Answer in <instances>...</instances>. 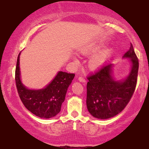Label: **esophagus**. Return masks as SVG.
Returning <instances> with one entry per match:
<instances>
[{
    "label": "esophagus",
    "instance_id": "1",
    "mask_svg": "<svg viewBox=\"0 0 149 149\" xmlns=\"http://www.w3.org/2000/svg\"><path fill=\"white\" fill-rule=\"evenodd\" d=\"M78 79H79V81H81V82H83V83L86 82V80H85V78H84V77H81V76H79V77H78Z\"/></svg>",
    "mask_w": 149,
    "mask_h": 149
}]
</instances>
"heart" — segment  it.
<instances>
[{
  "mask_svg": "<svg viewBox=\"0 0 149 149\" xmlns=\"http://www.w3.org/2000/svg\"><path fill=\"white\" fill-rule=\"evenodd\" d=\"M99 48V46H94L90 50L85 52V53H89V52H94ZM110 50L106 49L102 51L99 52V53L95 54L91 58L89 61V65L93 68L100 67L107 60L108 56H109Z\"/></svg>",
  "mask_w": 149,
  "mask_h": 149,
  "instance_id": "1",
  "label": "heart"
}]
</instances>
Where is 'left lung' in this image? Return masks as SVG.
Instances as JSON below:
<instances>
[{"mask_svg": "<svg viewBox=\"0 0 149 149\" xmlns=\"http://www.w3.org/2000/svg\"><path fill=\"white\" fill-rule=\"evenodd\" d=\"M123 57L130 58L132 63V71L123 81L113 79L111 64H104L87 77V107L93 116L99 119L114 117L124 109L132 99L139 70V60L132 43Z\"/></svg>", "mask_w": 149, "mask_h": 149, "instance_id": "obj_1", "label": "left lung"}]
</instances>
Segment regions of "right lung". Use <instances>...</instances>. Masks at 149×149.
Returning <instances> with one entry per match:
<instances>
[{
	"instance_id": "add662e5",
	"label": "right lung",
	"mask_w": 149,
	"mask_h": 149,
	"mask_svg": "<svg viewBox=\"0 0 149 149\" xmlns=\"http://www.w3.org/2000/svg\"><path fill=\"white\" fill-rule=\"evenodd\" d=\"M19 54L17 58L15 81L17 93L22 103L29 112L42 118L54 117L60 112L64 101L68 87L71 84L75 74L59 72L46 88L30 90L22 85L20 81Z\"/></svg>"
}]
</instances>
